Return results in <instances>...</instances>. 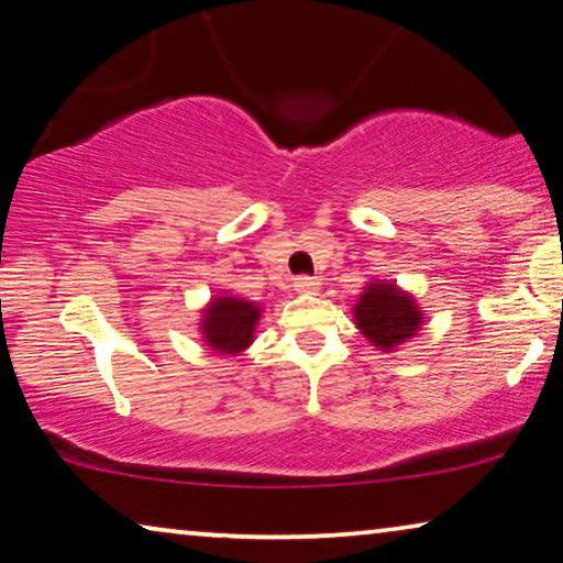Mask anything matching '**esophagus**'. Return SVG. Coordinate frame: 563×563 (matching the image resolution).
Wrapping results in <instances>:
<instances>
[{"label":"esophagus","instance_id":"obj_1","mask_svg":"<svg viewBox=\"0 0 563 563\" xmlns=\"http://www.w3.org/2000/svg\"><path fill=\"white\" fill-rule=\"evenodd\" d=\"M295 289L299 295H312V291L320 289V282L314 279V276H307V274H299L295 279Z\"/></svg>","mask_w":563,"mask_h":563}]
</instances>
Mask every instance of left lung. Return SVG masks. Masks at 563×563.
Wrapping results in <instances>:
<instances>
[{
  "mask_svg": "<svg viewBox=\"0 0 563 563\" xmlns=\"http://www.w3.org/2000/svg\"><path fill=\"white\" fill-rule=\"evenodd\" d=\"M355 320L363 335L380 350L396 347L398 342L417 335L421 314L411 297L386 284H371L355 305Z\"/></svg>",
  "mask_w": 563,
  "mask_h": 563,
  "instance_id": "left-lung-1",
  "label": "left lung"
}]
</instances>
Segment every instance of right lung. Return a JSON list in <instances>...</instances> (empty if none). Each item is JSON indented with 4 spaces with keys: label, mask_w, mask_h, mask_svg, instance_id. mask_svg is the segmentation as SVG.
<instances>
[{
    "label": "right lung",
    "mask_w": 563,
    "mask_h": 563,
    "mask_svg": "<svg viewBox=\"0 0 563 563\" xmlns=\"http://www.w3.org/2000/svg\"><path fill=\"white\" fill-rule=\"evenodd\" d=\"M206 338L221 353H241L254 340L258 307L251 301L221 297L206 309Z\"/></svg>",
    "instance_id": "right-lung-1"
}]
</instances>
